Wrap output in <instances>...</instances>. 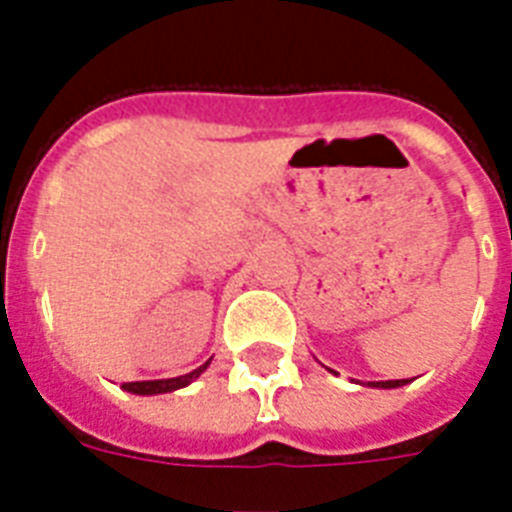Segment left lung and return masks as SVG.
I'll return each mask as SVG.
<instances>
[{
    "mask_svg": "<svg viewBox=\"0 0 512 512\" xmlns=\"http://www.w3.org/2000/svg\"><path fill=\"white\" fill-rule=\"evenodd\" d=\"M374 388H398V385H406V380H385V382H369Z\"/></svg>",
    "mask_w": 512,
    "mask_h": 512,
    "instance_id": "1",
    "label": "left lung"
}]
</instances>
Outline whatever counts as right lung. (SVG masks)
<instances>
[{
  "label": "right lung",
  "instance_id": "1",
  "mask_svg": "<svg viewBox=\"0 0 512 512\" xmlns=\"http://www.w3.org/2000/svg\"><path fill=\"white\" fill-rule=\"evenodd\" d=\"M209 366L201 364L199 369H193V372L183 374V377H172V380H148V382H124L122 388L130 390V393H140V396H154V393H170V390H177V388H185L188 382L196 380L204 369Z\"/></svg>",
  "mask_w": 512,
  "mask_h": 512
}]
</instances>
